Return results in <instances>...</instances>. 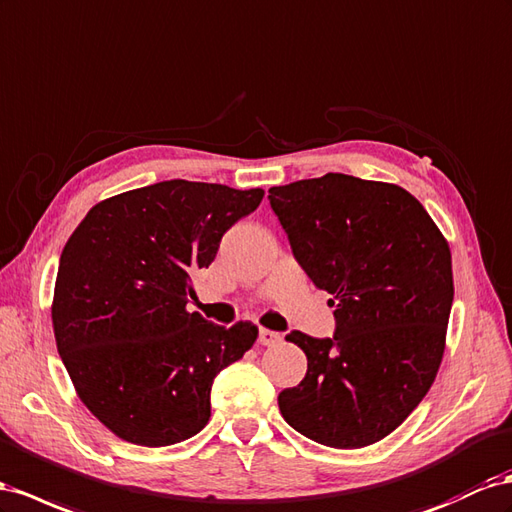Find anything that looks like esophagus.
<instances>
[{
	"label": "esophagus",
	"mask_w": 512,
	"mask_h": 512,
	"mask_svg": "<svg viewBox=\"0 0 512 512\" xmlns=\"http://www.w3.org/2000/svg\"><path fill=\"white\" fill-rule=\"evenodd\" d=\"M282 340V336L278 334V331H271V329H260L258 331V342L262 344V347H275Z\"/></svg>",
	"instance_id": "34e87169"
}]
</instances>
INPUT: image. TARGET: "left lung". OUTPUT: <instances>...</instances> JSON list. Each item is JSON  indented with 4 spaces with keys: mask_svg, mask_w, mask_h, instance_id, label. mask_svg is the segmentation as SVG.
<instances>
[{
    "mask_svg": "<svg viewBox=\"0 0 512 512\" xmlns=\"http://www.w3.org/2000/svg\"><path fill=\"white\" fill-rule=\"evenodd\" d=\"M290 247L327 290L334 338L290 331L308 357L297 388L278 396L284 420L312 441L377 444L431 390L454 297L444 234L403 187L325 174L269 189Z\"/></svg>",
    "mask_w": 512,
    "mask_h": 512,
    "instance_id": "1",
    "label": "left lung"
}]
</instances>
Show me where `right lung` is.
Returning a JSON list of instances; mask_svg holds the SVG:
<instances>
[{"instance_id": "obj_1", "label": "right lung", "mask_w": 512, "mask_h": 512, "mask_svg": "<svg viewBox=\"0 0 512 512\" xmlns=\"http://www.w3.org/2000/svg\"><path fill=\"white\" fill-rule=\"evenodd\" d=\"M262 189L163 181L94 204L68 237L51 321L58 353L92 416L135 446L200 433L219 370L254 347L258 327L189 312L191 275Z\"/></svg>"}]
</instances>
